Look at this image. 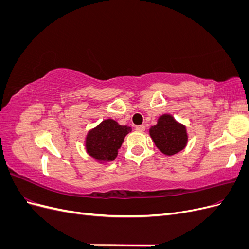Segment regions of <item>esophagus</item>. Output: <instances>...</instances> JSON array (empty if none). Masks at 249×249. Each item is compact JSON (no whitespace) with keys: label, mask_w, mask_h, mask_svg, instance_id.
Masks as SVG:
<instances>
[{"label":"esophagus","mask_w":249,"mask_h":249,"mask_svg":"<svg viewBox=\"0 0 249 249\" xmlns=\"http://www.w3.org/2000/svg\"><path fill=\"white\" fill-rule=\"evenodd\" d=\"M136 130H137L138 132H144V131H145V125H144V124L137 125V126H136Z\"/></svg>","instance_id":"esophagus-1"}]
</instances>
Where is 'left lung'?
Segmentation results:
<instances>
[{
  "instance_id": "1",
  "label": "left lung",
  "mask_w": 249,
  "mask_h": 249,
  "mask_svg": "<svg viewBox=\"0 0 249 249\" xmlns=\"http://www.w3.org/2000/svg\"><path fill=\"white\" fill-rule=\"evenodd\" d=\"M149 134L156 146L167 156L180 152L187 144L186 127L177 123L168 114H164L159 118L158 124L150 127Z\"/></svg>"
}]
</instances>
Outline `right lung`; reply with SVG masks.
Masks as SVG:
<instances>
[{"label":"right lung","mask_w":249,"mask_h":249,"mask_svg":"<svg viewBox=\"0 0 249 249\" xmlns=\"http://www.w3.org/2000/svg\"><path fill=\"white\" fill-rule=\"evenodd\" d=\"M132 131L130 126L120 125L115 120L107 119L91 130L86 138L87 153L94 159L110 162L117 157L124 137Z\"/></svg>","instance_id":"right-lung-1"}]
</instances>
